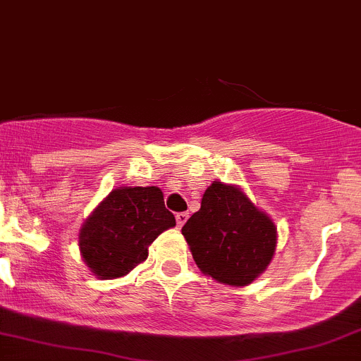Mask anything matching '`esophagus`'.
I'll return each instance as SVG.
<instances>
[{
	"label": "esophagus",
	"instance_id": "obj_1",
	"mask_svg": "<svg viewBox=\"0 0 361 361\" xmlns=\"http://www.w3.org/2000/svg\"><path fill=\"white\" fill-rule=\"evenodd\" d=\"M189 219V213L188 212H180V213H177L176 215V220H177V226L179 227H182L185 224V220Z\"/></svg>",
	"mask_w": 361,
	"mask_h": 361
}]
</instances>
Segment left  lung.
<instances>
[{
    "label": "left lung",
    "instance_id": "obj_1",
    "mask_svg": "<svg viewBox=\"0 0 361 361\" xmlns=\"http://www.w3.org/2000/svg\"><path fill=\"white\" fill-rule=\"evenodd\" d=\"M192 258L220 284L247 286L265 272L277 246V227L238 185L215 180L201 208L182 227Z\"/></svg>",
    "mask_w": 361,
    "mask_h": 361
}]
</instances>
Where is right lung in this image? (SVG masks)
<instances>
[{"mask_svg":"<svg viewBox=\"0 0 361 361\" xmlns=\"http://www.w3.org/2000/svg\"><path fill=\"white\" fill-rule=\"evenodd\" d=\"M173 226L176 216L165 208L160 188H118L80 227V255L98 279L122 277L145 262L149 244Z\"/></svg>","mask_w":361,"mask_h":361,"instance_id":"obj_1","label":"right lung"}]
</instances>
